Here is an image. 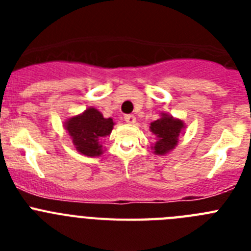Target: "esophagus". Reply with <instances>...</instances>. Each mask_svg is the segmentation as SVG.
I'll list each match as a JSON object with an SVG mask.
<instances>
[{
  "instance_id": "esophagus-1",
  "label": "esophagus",
  "mask_w": 251,
  "mask_h": 251,
  "mask_svg": "<svg viewBox=\"0 0 251 251\" xmlns=\"http://www.w3.org/2000/svg\"><path fill=\"white\" fill-rule=\"evenodd\" d=\"M124 121L127 122L128 124H133V123H136V117L133 114H127V115H124Z\"/></svg>"
}]
</instances>
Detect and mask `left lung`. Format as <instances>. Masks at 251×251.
<instances>
[{"label":"left lung","mask_w":251,"mask_h":251,"mask_svg":"<svg viewBox=\"0 0 251 251\" xmlns=\"http://www.w3.org/2000/svg\"><path fill=\"white\" fill-rule=\"evenodd\" d=\"M151 130L156 134L157 142L153 150L157 154H166L172 151L177 145L178 136L182 128H185L183 122L179 119L172 118L171 115L162 114V117L157 121L151 123Z\"/></svg>","instance_id":"8db88e82"}]
</instances>
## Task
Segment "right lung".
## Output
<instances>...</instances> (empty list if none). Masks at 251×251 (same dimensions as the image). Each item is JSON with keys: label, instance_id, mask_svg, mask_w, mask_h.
Segmentation results:
<instances>
[{"label": "right lung", "instance_id": "add662e5", "mask_svg": "<svg viewBox=\"0 0 251 251\" xmlns=\"http://www.w3.org/2000/svg\"><path fill=\"white\" fill-rule=\"evenodd\" d=\"M113 126L112 118H104L99 110L89 108L83 114L69 119L65 123V129L79 152L85 156L95 157L101 154L100 143L109 136Z\"/></svg>", "mask_w": 251, "mask_h": 251}]
</instances>
